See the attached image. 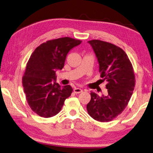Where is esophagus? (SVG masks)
<instances>
[{"mask_svg": "<svg viewBox=\"0 0 153 153\" xmlns=\"http://www.w3.org/2000/svg\"><path fill=\"white\" fill-rule=\"evenodd\" d=\"M74 91L75 94H80V93H82L83 91V90L82 89L80 88H76L74 89Z\"/></svg>", "mask_w": 153, "mask_h": 153, "instance_id": "obj_1", "label": "esophagus"}]
</instances>
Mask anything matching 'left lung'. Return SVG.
<instances>
[{"mask_svg":"<svg viewBox=\"0 0 153 153\" xmlns=\"http://www.w3.org/2000/svg\"><path fill=\"white\" fill-rule=\"evenodd\" d=\"M100 64V76L106 81L107 95L91 92L87 105L88 114L97 121L109 122L120 115L127 106L135 85L132 64L121 48L107 42L88 41Z\"/></svg>","mask_w":153,"mask_h":153,"instance_id":"left-lung-1","label":"left lung"}]
</instances>
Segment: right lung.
Listing matches in <instances>:
<instances>
[{"mask_svg":"<svg viewBox=\"0 0 153 153\" xmlns=\"http://www.w3.org/2000/svg\"><path fill=\"white\" fill-rule=\"evenodd\" d=\"M81 43L70 37L48 40L30 57L22 85L27 102L38 115L48 118L57 115L71 95L73 89L70 85L61 87L56 82V70H62L69 51Z\"/></svg>","mask_w":153,"mask_h":153,"instance_id":"obj_1","label":"right lung"}]
</instances>
